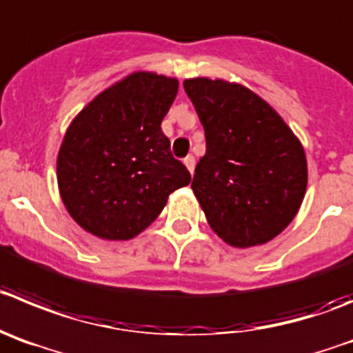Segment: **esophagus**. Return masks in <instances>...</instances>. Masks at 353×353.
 <instances>
[{
    "label": "esophagus",
    "mask_w": 353,
    "mask_h": 353,
    "mask_svg": "<svg viewBox=\"0 0 353 353\" xmlns=\"http://www.w3.org/2000/svg\"><path fill=\"white\" fill-rule=\"evenodd\" d=\"M184 165H186V169L193 174V170H195V157H193V154H188V157L184 158Z\"/></svg>",
    "instance_id": "obj_1"
}]
</instances>
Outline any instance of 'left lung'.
Returning a JSON list of instances; mask_svg holds the SVG:
<instances>
[{"mask_svg":"<svg viewBox=\"0 0 353 353\" xmlns=\"http://www.w3.org/2000/svg\"><path fill=\"white\" fill-rule=\"evenodd\" d=\"M184 90L205 132L192 188L210 228L233 247L270 242L305 196L301 143L268 102L242 85L193 78Z\"/></svg>","mask_w":353,"mask_h":353,"instance_id":"8db88e82","label":"left lung"}]
</instances>
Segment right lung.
Masks as SVG:
<instances>
[{
    "instance_id": "right-lung-1",
    "label": "right lung",
    "mask_w": 353,
    "mask_h": 353,
    "mask_svg": "<svg viewBox=\"0 0 353 353\" xmlns=\"http://www.w3.org/2000/svg\"><path fill=\"white\" fill-rule=\"evenodd\" d=\"M177 87L176 78L132 72L69 125L57 157L59 192L72 219L92 235L134 239L170 193L192 181L160 127Z\"/></svg>"
}]
</instances>
